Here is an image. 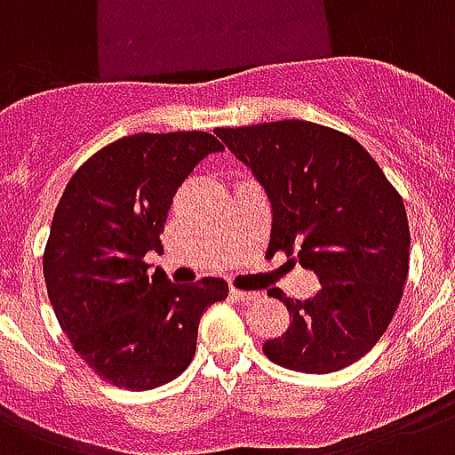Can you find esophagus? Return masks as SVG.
<instances>
[{
	"instance_id": "esophagus-1",
	"label": "esophagus",
	"mask_w": 455,
	"mask_h": 455,
	"mask_svg": "<svg viewBox=\"0 0 455 455\" xmlns=\"http://www.w3.org/2000/svg\"><path fill=\"white\" fill-rule=\"evenodd\" d=\"M231 298H234L235 302H243V304H248V302H252V299H259V292L238 291V288H231Z\"/></svg>"
}]
</instances>
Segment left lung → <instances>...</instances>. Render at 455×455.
<instances>
[{
    "label": "left lung",
    "instance_id": "left-lung-1",
    "mask_svg": "<svg viewBox=\"0 0 455 455\" xmlns=\"http://www.w3.org/2000/svg\"><path fill=\"white\" fill-rule=\"evenodd\" d=\"M271 205L269 252L285 250L318 276L311 299L271 295L291 328L264 342L274 363L298 373L352 366L387 331L409 276V220L366 148L304 120L217 130Z\"/></svg>",
    "mask_w": 455,
    "mask_h": 455
}]
</instances>
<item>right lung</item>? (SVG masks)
Here are the masks:
<instances>
[{
	"mask_svg": "<svg viewBox=\"0 0 455 455\" xmlns=\"http://www.w3.org/2000/svg\"><path fill=\"white\" fill-rule=\"evenodd\" d=\"M221 148L207 132L132 134L89 157L60 196L44 250L49 302L75 352L116 387L179 378L203 311L228 295L221 278L179 285L144 262L163 250L179 186Z\"/></svg>",
	"mask_w": 455,
	"mask_h": 455,
	"instance_id": "add662e5",
	"label": "right lung"
}]
</instances>
